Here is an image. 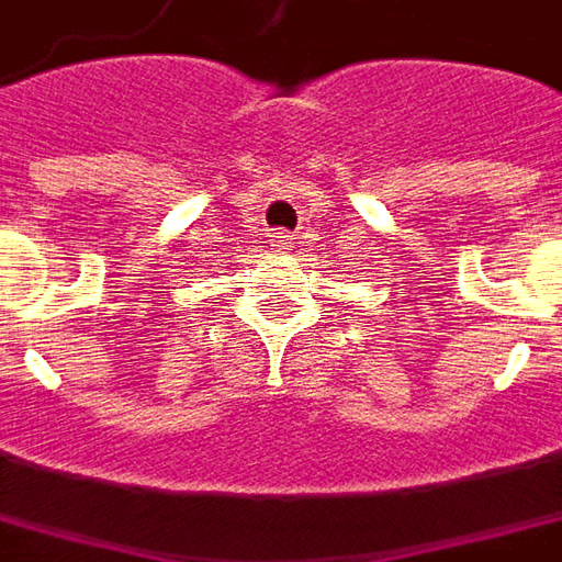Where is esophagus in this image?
Instances as JSON below:
<instances>
[{"instance_id": "1", "label": "esophagus", "mask_w": 562, "mask_h": 562, "mask_svg": "<svg viewBox=\"0 0 562 562\" xmlns=\"http://www.w3.org/2000/svg\"><path fill=\"white\" fill-rule=\"evenodd\" d=\"M294 237L292 234H285V231H280L277 237H273V246H277V252H285V249H292Z\"/></svg>"}]
</instances>
